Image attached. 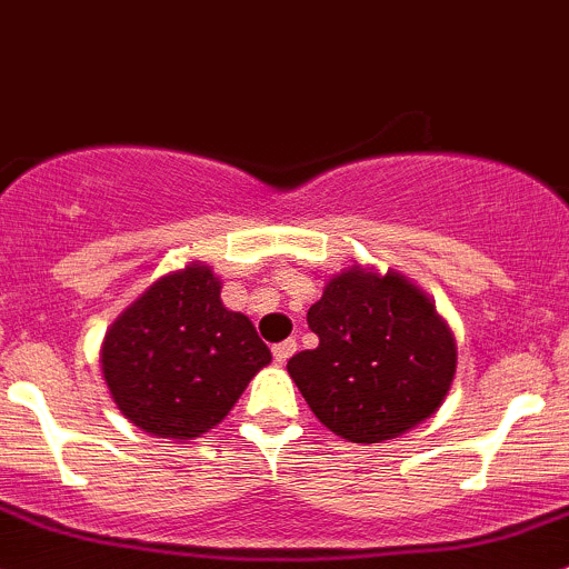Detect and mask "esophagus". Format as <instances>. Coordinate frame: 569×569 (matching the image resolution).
Returning <instances> with one entry per match:
<instances>
[{"label": "esophagus", "mask_w": 569, "mask_h": 569, "mask_svg": "<svg viewBox=\"0 0 569 569\" xmlns=\"http://www.w3.org/2000/svg\"><path fill=\"white\" fill-rule=\"evenodd\" d=\"M295 352H297L295 338H286V341L274 343V347H272V355H274V360H278V363H286V360H289Z\"/></svg>", "instance_id": "esophagus-1"}]
</instances>
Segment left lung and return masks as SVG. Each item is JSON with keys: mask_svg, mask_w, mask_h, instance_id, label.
<instances>
[{"mask_svg": "<svg viewBox=\"0 0 569 569\" xmlns=\"http://www.w3.org/2000/svg\"><path fill=\"white\" fill-rule=\"evenodd\" d=\"M317 349L297 352L289 375L330 432L382 443L443 405L457 347L435 306L401 274L352 267L308 308Z\"/></svg>", "mask_w": 569, "mask_h": 569, "instance_id": "1", "label": "left lung"}]
</instances>
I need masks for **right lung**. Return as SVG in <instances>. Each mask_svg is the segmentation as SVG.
I'll return each mask as SVG.
<instances>
[{"instance_id":"right-lung-1","label":"right lung","mask_w":569,"mask_h":569,"mask_svg":"<svg viewBox=\"0 0 569 569\" xmlns=\"http://www.w3.org/2000/svg\"><path fill=\"white\" fill-rule=\"evenodd\" d=\"M269 360L252 321L222 306L206 263L157 280L101 347L114 405L146 432L176 440L214 429Z\"/></svg>"}]
</instances>
